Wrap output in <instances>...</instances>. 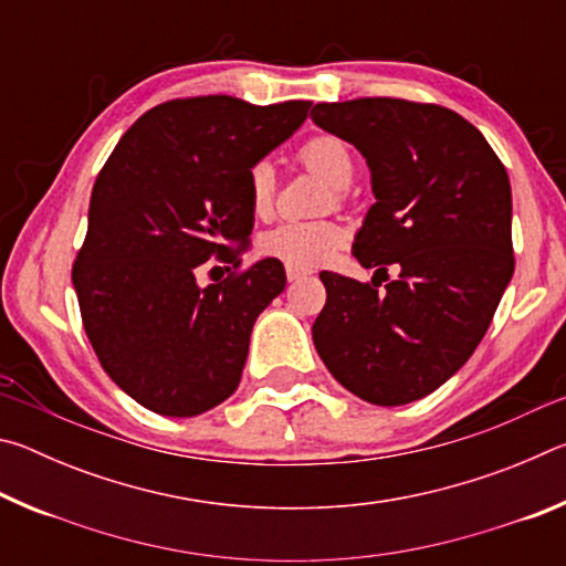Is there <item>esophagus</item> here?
I'll return each mask as SVG.
<instances>
[{"mask_svg":"<svg viewBox=\"0 0 566 566\" xmlns=\"http://www.w3.org/2000/svg\"><path fill=\"white\" fill-rule=\"evenodd\" d=\"M306 276H312V270H304V266L286 264V280H290V282H300V280H306Z\"/></svg>","mask_w":566,"mask_h":566,"instance_id":"obj_1","label":"esophagus"}]
</instances>
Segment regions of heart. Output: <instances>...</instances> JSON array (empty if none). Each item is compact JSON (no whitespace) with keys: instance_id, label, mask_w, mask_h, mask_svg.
<instances>
[{"instance_id":"1","label":"heart","mask_w":566,"mask_h":566,"mask_svg":"<svg viewBox=\"0 0 566 566\" xmlns=\"http://www.w3.org/2000/svg\"><path fill=\"white\" fill-rule=\"evenodd\" d=\"M296 159L306 169L317 171L334 189L349 187L354 177V155L349 145L334 134L310 137L296 151ZM247 199L256 217L270 214L274 202V169L266 161L247 171ZM344 239L339 224L317 219V222H282L260 239V249L266 256H274L292 266H314L337 252Z\"/></svg>"}]
</instances>
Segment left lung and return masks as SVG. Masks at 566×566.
<instances>
[{
  "label": "left lung",
  "mask_w": 566,
  "mask_h": 566,
  "mask_svg": "<svg viewBox=\"0 0 566 566\" xmlns=\"http://www.w3.org/2000/svg\"><path fill=\"white\" fill-rule=\"evenodd\" d=\"M312 119L361 151L377 197L352 247L377 272L319 274L327 304L314 347L352 395L409 405L464 367L512 280L510 177L482 132L439 104L324 102Z\"/></svg>",
  "instance_id": "obj_1"
}]
</instances>
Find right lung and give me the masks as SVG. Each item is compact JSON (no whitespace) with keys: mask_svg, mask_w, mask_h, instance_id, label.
<instances>
[{"mask_svg":"<svg viewBox=\"0 0 566 566\" xmlns=\"http://www.w3.org/2000/svg\"><path fill=\"white\" fill-rule=\"evenodd\" d=\"M312 102L227 94L157 104L124 132L90 199L72 266L82 324L114 385L157 415L197 417L234 395L249 334L286 274L266 256L247 270L254 212L247 171L306 119ZM217 255L232 273L199 287Z\"/></svg>","mask_w":566,"mask_h":566,"instance_id":"1","label":"right lung"}]
</instances>
